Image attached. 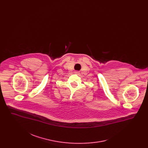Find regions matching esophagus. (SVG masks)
Here are the masks:
<instances>
[{
    "label": "esophagus",
    "instance_id": "1",
    "mask_svg": "<svg viewBox=\"0 0 148 148\" xmlns=\"http://www.w3.org/2000/svg\"><path fill=\"white\" fill-rule=\"evenodd\" d=\"M79 72H76V74H79Z\"/></svg>",
    "mask_w": 148,
    "mask_h": 148
}]
</instances>
